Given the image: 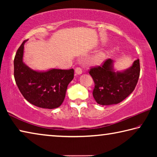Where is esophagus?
Segmentation results:
<instances>
[{
    "mask_svg": "<svg viewBox=\"0 0 157 157\" xmlns=\"http://www.w3.org/2000/svg\"><path fill=\"white\" fill-rule=\"evenodd\" d=\"M75 73L77 74V75H81V74L82 73V70L80 68H76L75 70Z\"/></svg>",
    "mask_w": 157,
    "mask_h": 157,
    "instance_id": "1",
    "label": "esophagus"
}]
</instances>
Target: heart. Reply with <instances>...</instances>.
I'll return each instance as SVG.
<instances>
[{
	"label": "heart",
	"instance_id": "heart-1",
	"mask_svg": "<svg viewBox=\"0 0 157 157\" xmlns=\"http://www.w3.org/2000/svg\"><path fill=\"white\" fill-rule=\"evenodd\" d=\"M103 60H104V55H103L102 53L99 52L90 58L89 62L91 63V64L98 65L102 63L103 62Z\"/></svg>",
	"mask_w": 157,
	"mask_h": 157
}]
</instances>
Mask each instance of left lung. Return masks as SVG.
Segmentation results:
<instances>
[{
  "instance_id": "8db88e82",
  "label": "left lung",
  "mask_w": 157,
  "mask_h": 157,
  "mask_svg": "<svg viewBox=\"0 0 157 157\" xmlns=\"http://www.w3.org/2000/svg\"><path fill=\"white\" fill-rule=\"evenodd\" d=\"M114 61L109 59L102 66L92 68L89 74L94 79L93 96L98 104L111 105L121 102L132 94L140 75L139 59L123 71L114 68Z\"/></svg>"
}]
</instances>
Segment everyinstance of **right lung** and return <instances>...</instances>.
<instances>
[{
    "label": "right lung",
    "mask_w": 157,
    "mask_h": 157,
    "mask_svg": "<svg viewBox=\"0 0 157 157\" xmlns=\"http://www.w3.org/2000/svg\"><path fill=\"white\" fill-rule=\"evenodd\" d=\"M26 41L21 45L14 57L16 84L23 96L32 105L50 109L59 107L64 100L68 84L74 78V70H33L23 62Z\"/></svg>",
    "instance_id": "right-lung-1"
}]
</instances>
